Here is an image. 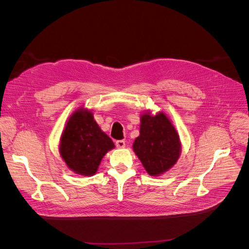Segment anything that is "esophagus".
Segmentation results:
<instances>
[{"instance_id":"1","label":"esophagus","mask_w":249,"mask_h":249,"mask_svg":"<svg viewBox=\"0 0 249 249\" xmlns=\"http://www.w3.org/2000/svg\"><path fill=\"white\" fill-rule=\"evenodd\" d=\"M115 145L118 148H124L125 146V141L124 140H117L115 142Z\"/></svg>"}]
</instances>
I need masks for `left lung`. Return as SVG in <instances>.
<instances>
[{
	"label": "left lung",
	"mask_w": 249,
	"mask_h": 249,
	"mask_svg": "<svg viewBox=\"0 0 249 249\" xmlns=\"http://www.w3.org/2000/svg\"><path fill=\"white\" fill-rule=\"evenodd\" d=\"M133 149L148 175L159 176L178 159V134L164 113L155 116L145 114L141 117L140 135L135 139Z\"/></svg>",
	"instance_id": "left-lung-1"
}]
</instances>
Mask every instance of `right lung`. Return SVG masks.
I'll list each match as a JSON object with an SVG mask.
<instances>
[{
	"instance_id": "right-lung-1",
	"label": "right lung",
	"mask_w": 249,
	"mask_h": 249,
	"mask_svg": "<svg viewBox=\"0 0 249 249\" xmlns=\"http://www.w3.org/2000/svg\"><path fill=\"white\" fill-rule=\"evenodd\" d=\"M114 143L93 119L90 111L78 110L70 117L61 136L60 154L72 171L92 176Z\"/></svg>"
}]
</instances>
